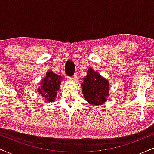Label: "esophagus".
I'll return each instance as SVG.
<instances>
[{
	"label": "esophagus",
	"instance_id": "34e87169",
	"mask_svg": "<svg viewBox=\"0 0 154 154\" xmlns=\"http://www.w3.org/2000/svg\"><path fill=\"white\" fill-rule=\"evenodd\" d=\"M77 76L76 75H73V76H72V77H69V79L70 80H72V81H75V80H76V79H77Z\"/></svg>",
	"mask_w": 154,
	"mask_h": 154
}]
</instances>
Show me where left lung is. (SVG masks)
<instances>
[{
    "label": "left lung",
    "instance_id": "8db88e82",
    "mask_svg": "<svg viewBox=\"0 0 154 154\" xmlns=\"http://www.w3.org/2000/svg\"><path fill=\"white\" fill-rule=\"evenodd\" d=\"M87 74L81 85L85 99L95 106L104 103L109 95V82L92 69H88Z\"/></svg>",
    "mask_w": 154,
    "mask_h": 154
}]
</instances>
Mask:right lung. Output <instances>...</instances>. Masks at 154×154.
Listing matches in <instances>:
<instances>
[{
  "instance_id": "right-lung-1",
  "label": "right lung",
  "mask_w": 154,
  "mask_h": 154,
  "mask_svg": "<svg viewBox=\"0 0 154 154\" xmlns=\"http://www.w3.org/2000/svg\"><path fill=\"white\" fill-rule=\"evenodd\" d=\"M61 77L49 71L46 73V77L42 80L41 86L38 88V92L42 96L45 97L47 102L55 100L57 93L56 92L59 89L61 84Z\"/></svg>"
}]
</instances>
